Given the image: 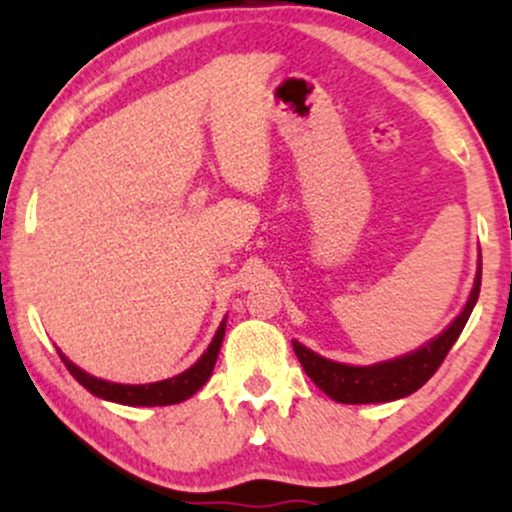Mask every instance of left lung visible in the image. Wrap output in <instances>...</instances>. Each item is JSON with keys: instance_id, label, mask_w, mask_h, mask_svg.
<instances>
[{"instance_id": "left-lung-1", "label": "left lung", "mask_w": 512, "mask_h": 512, "mask_svg": "<svg viewBox=\"0 0 512 512\" xmlns=\"http://www.w3.org/2000/svg\"><path fill=\"white\" fill-rule=\"evenodd\" d=\"M481 289V262L477 279H474L472 296L457 320L445 330L440 337L421 346L419 351L395 358V361L378 363V366H344V363L327 361V358L317 356L315 351L305 349L303 344L293 342L298 361L308 378L320 387L325 395H330L334 402L342 404H373V402H392V399L407 397L411 392L419 390L421 385L428 383L433 373L445 361L452 344L457 342L464 325H467L469 315H472L474 305H477Z\"/></svg>"}]
</instances>
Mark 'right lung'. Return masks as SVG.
<instances>
[{
    "mask_svg": "<svg viewBox=\"0 0 512 512\" xmlns=\"http://www.w3.org/2000/svg\"><path fill=\"white\" fill-rule=\"evenodd\" d=\"M223 334H226V320L221 322L219 332H216L214 342L209 344V349L204 351V356L199 358L192 368H187L185 373L175 375V378L161 380V383H149V385H117V383H108V380L93 378L81 370L79 366H74L67 356H62L64 366H67L69 373L79 380L81 385L86 387L91 395L110 399V402H120V404H129V407H166V404H178L185 402L187 397H192L195 392L209 380L211 370L216 366V358H219V349L223 342Z\"/></svg>",
    "mask_w": 512,
    "mask_h": 512,
    "instance_id": "obj_1",
    "label": "right lung"
}]
</instances>
